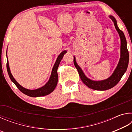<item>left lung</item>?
Masks as SVG:
<instances>
[{
	"label": "left lung",
	"mask_w": 132,
	"mask_h": 132,
	"mask_svg": "<svg viewBox=\"0 0 132 132\" xmlns=\"http://www.w3.org/2000/svg\"><path fill=\"white\" fill-rule=\"evenodd\" d=\"M109 17L112 20L114 24L116 30L118 31L119 34L120 39V55L119 62L116 67L115 70L113 71L112 74L108 79H105L103 80H100V81H95L89 79L83 72L81 68L77 63L76 57H74V64L77 70L79 72L80 79L87 86L90 88L93 89L95 90L100 91H104L106 90H109L116 86L118 82L121 79L122 77L123 76L125 73L126 72L129 63V52L127 48V42L126 38H125L123 32L120 30L118 27L117 21L116 20L114 17L112 15H109Z\"/></svg>",
	"instance_id": "left-lung-1"
}]
</instances>
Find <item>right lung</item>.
I'll return each mask as SVG.
<instances>
[{"instance_id": "add662e5", "label": "right lung", "mask_w": 132, "mask_h": 132, "mask_svg": "<svg viewBox=\"0 0 132 132\" xmlns=\"http://www.w3.org/2000/svg\"><path fill=\"white\" fill-rule=\"evenodd\" d=\"M66 52V51H63V52H62L59 55V56H58L56 59V61L52 68V72H51L50 79H49L48 82H46L44 86L41 87H39L37 89H35V90H29V89L23 87L21 86L20 84L18 83V82L15 80L14 78L13 77L12 74L11 73L10 69L9 68V64L8 59L7 57V70L10 79L12 80V81L13 82H14V84L17 86V87L19 89V90H20L22 93L24 94L30 96V97H38L50 94L53 92V91L55 90V88L57 86L58 81V75L57 73V68L58 67H59L60 62H61V60L62 59V58H63L64 55L65 54ZM6 56H7V55H6Z\"/></svg>"}]
</instances>
